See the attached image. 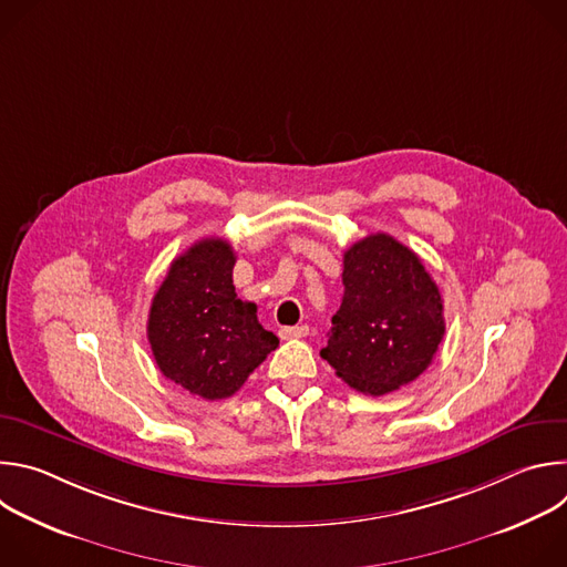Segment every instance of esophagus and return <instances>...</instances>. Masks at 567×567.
Here are the masks:
<instances>
[{"label":"esophagus","mask_w":567,"mask_h":567,"mask_svg":"<svg viewBox=\"0 0 567 567\" xmlns=\"http://www.w3.org/2000/svg\"><path fill=\"white\" fill-rule=\"evenodd\" d=\"M280 339H302L309 334V328L307 326H296V328H280Z\"/></svg>","instance_id":"34e87169"}]
</instances>
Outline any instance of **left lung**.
Returning <instances> with one entry per match:
<instances>
[{
    "mask_svg": "<svg viewBox=\"0 0 567 567\" xmlns=\"http://www.w3.org/2000/svg\"><path fill=\"white\" fill-rule=\"evenodd\" d=\"M444 330L442 296L420 256L374 233L343 256V300L320 357L350 388L379 396L431 365Z\"/></svg>",
    "mask_w": 567,
    "mask_h": 567,
    "instance_id": "obj_1",
    "label": "left lung"
}]
</instances>
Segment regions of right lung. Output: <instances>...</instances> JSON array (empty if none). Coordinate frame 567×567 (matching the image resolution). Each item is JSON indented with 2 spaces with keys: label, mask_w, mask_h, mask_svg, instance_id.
I'll list each match as a JSON object with an SVG mask.
<instances>
[{
  "label": "right lung",
  "mask_w": 567,
  "mask_h": 567,
  "mask_svg": "<svg viewBox=\"0 0 567 567\" xmlns=\"http://www.w3.org/2000/svg\"><path fill=\"white\" fill-rule=\"evenodd\" d=\"M233 267L226 239H199L173 260L147 316L158 370L208 401L235 394L278 348V337L260 326L256 302L237 298Z\"/></svg>",
  "instance_id": "add662e5"
}]
</instances>
